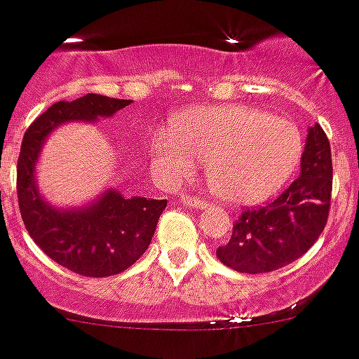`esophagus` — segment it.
Returning a JSON list of instances; mask_svg holds the SVG:
<instances>
[{"label":"esophagus","mask_w":359,"mask_h":359,"mask_svg":"<svg viewBox=\"0 0 359 359\" xmlns=\"http://www.w3.org/2000/svg\"><path fill=\"white\" fill-rule=\"evenodd\" d=\"M180 201H182V205L189 206V208L203 210L208 206V203H206L205 199H199V197H188V195H182V197H180Z\"/></svg>","instance_id":"esophagus-1"}]
</instances>
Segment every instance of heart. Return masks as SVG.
I'll return each instance as SVG.
<instances>
[{"mask_svg":"<svg viewBox=\"0 0 359 359\" xmlns=\"http://www.w3.org/2000/svg\"><path fill=\"white\" fill-rule=\"evenodd\" d=\"M154 164L171 179L189 177L206 162V182L236 206L264 203L295 173L302 138L295 123L255 107H195L151 140Z\"/></svg>","mask_w":359,"mask_h":359,"instance_id":"heart-1","label":"heart"}]
</instances>
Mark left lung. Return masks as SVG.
Wrapping results in <instances>:
<instances>
[{
  "instance_id": "8db88e82",
  "label": "left lung",
  "mask_w": 359,
  "mask_h": 359,
  "mask_svg": "<svg viewBox=\"0 0 359 359\" xmlns=\"http://www.w3.org/2000/svg\"><path fill=\"white\" fill-rule=\"evenodd\" d=\"M332 195L330 142L321 125L308 129L301 175L271 205L245 210L215 255L238 273H269L299 260L321 236Z\"/></svg>"
}]
</instances>
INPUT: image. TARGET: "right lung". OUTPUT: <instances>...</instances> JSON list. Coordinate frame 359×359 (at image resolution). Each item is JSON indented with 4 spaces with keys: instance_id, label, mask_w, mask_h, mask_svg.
<instances>
[{
    "instance_id": "right-lung-1",
    "label": "right lung",
    "mask_w": 359,
    "mask_h": 359,
    "mask_svg": "<svg viewBox=\"0 0 359 359\" xmlns=\"http://www.w3.org/2000/svg\"><path fill=\"white\" fill-rule=\"evenodd\" d=\"M130 103V99L97 94L69 103L58 101L34 119L23 136L16 188L25 229L51 260L77 275L103 278L129 269L149 247L168 201L125 197L118 189L107 188L81 206H55L38 188V160L43 144L58 127L114 118Z\"/></svg>"
}]
</instances>
